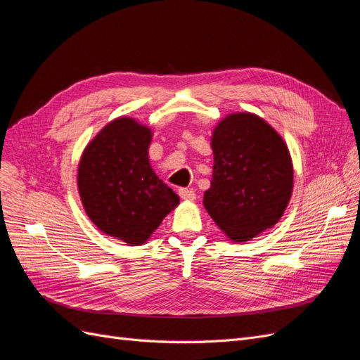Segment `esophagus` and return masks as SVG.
Returning a JSON list of instances; mask_svg holds the SVG:
<instances>
[{
    "label": "esophagus",
    "mask_w": 360,
    "mask_h": 360,
    "mask_svg": "<svg viewBox=\"0 0 360 360\" xmlns=\"http://www.w3.org/2000/svg\"><path fill=\"white\" fill-rule=\"evenodd\" d=\"M179 193H180V197L186 201H193L195 198H197L195 191H192V189H179Z\"/></svg>",
    "instance_id": "1"
}]
</instances>
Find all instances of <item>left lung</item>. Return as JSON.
I'll return each instance as SVG.
<instances>
[{
  "label": "left lung",
  "mask_w": 360,
  "mask_h": 360,
  "mask_svg": "<svg viewBox=\"0 0 360 360\" xmlns=\"http://www.w3.org/2000/svg\"><path fill=\"white\" fill-rule=\"evenodd\" d=\"M210 189L204 207L234 242L274 226L291 197L292 163L274 127L254 114H233L216 126Z\"/></svg>",
  "instance_id": "obj_1"
}]
</instances>
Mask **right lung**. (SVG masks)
<instances>
[{
    "mask_svg": "<svg viewBox=\"0 0 360 360\" xmlns=\"http://www.w3.org/2000/svg\"><path fill=\"white\" fill-rule=\"evenodd\" d=\"M151 132L132 118L106 124L78 168L84 209L99 230L129 245L144 243L180 201L148 162Z\"/></svg>",
    "mask_w": 360,
    "mask_h": 360,
    "instance_id": "right-lung-1",
    "label": "right lung"
}]
</instances>
